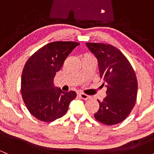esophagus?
Returning <instances> with one entry per match:
<instances>
[{
	"label": "esophagus",
	"mask_w": 154,
	"mask_h": 154,
	"mask_svg": "<svg viewBox=\"0 0 154 154\" xmlns=\"http://www.w3.org/2000/svg\"><path fill=\"white\" fill-rule=\"evenodd\" d=\"M79 96L81 98H82V99H84V100H88V99H89L90 98V96L88 95H87V94H85V93H79Z\"/></svg>",
	"instance_id": "esophagus-1"
}]
</instances>
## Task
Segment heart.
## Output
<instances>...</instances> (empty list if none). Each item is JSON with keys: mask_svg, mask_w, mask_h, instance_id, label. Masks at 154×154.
Masks as SVG:
<instances>
[{"mask_svg": "<svg viewBox=\"0 0 154 154\" xmlns=\"http://www.w3.org/2000/svg\"><path fill=\"white\" fill-rule=\"evenodd\" d=\"M92 56V55L89 54H85V56Z\"/></svg>", "mask_w": 154, "mask_h": 154, "instance_id": "1", "label": "heart"}]
</instances>
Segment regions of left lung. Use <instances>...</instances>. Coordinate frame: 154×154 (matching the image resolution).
<instances>
[{
  "mask_svg": "<svg viewBox=\"0 0 154 154\" xmlns=\"http://www.w3.org/2000/svg\"><path fill=\"white\" fill-rule=\"evenodd\" d=\"M86 45L98 59L100 77L107 84V95L102 101L98 100L99 109L94 117L103 125H116L128 117L135 105L137 80L135 70L116 47L97 43Z\"/></svg>",
  "mask_w": 154,
  "mask_h": 154,
  "instance_id": "obj_1",
  "label": "left lung"
}]
</instances>
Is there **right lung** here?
I'll list each match as a JSON object with an SVG mask.
<instances>
[{
    "label": "right lung",
    "instance_id": "right-lung-1",
    "mask_svg": "<svg viewBox=\"0 0 154 154\" xmlns=\"http://www.w3.org/2000/svg\"><path fill=\"white\" fill-rule=\"evenodd\" d=\"M79 43L56 41L44 45L28 59L22 71L21 93L28 111L38 120L51 122L62 117L77 96L54 85L56 72Z\"/></svg>",
    "mask_w": 154,
    "mask_h": 154
}]
</instances>
